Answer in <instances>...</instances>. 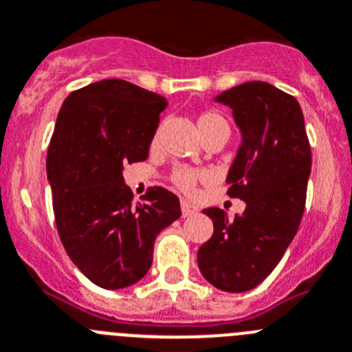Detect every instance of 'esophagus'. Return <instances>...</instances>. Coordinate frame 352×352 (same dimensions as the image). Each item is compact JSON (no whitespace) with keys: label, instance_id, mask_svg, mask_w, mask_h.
<instances>
[{"label":"esophagus","instance_id":"esophagus-1","mask_svg":"<svg viewBox=\"0 0 352 352\" xmlns=\"http://www.w3.org/2000/svg\"><path fill=\"white\" fill-rule=\"evenodd\" d=\"M180 210H182L184 217H189V215L198 214V207L191 205L189 201H182V204H180Z\"/></svg>","mask_w":352,"mask_h":352}]
</instances>
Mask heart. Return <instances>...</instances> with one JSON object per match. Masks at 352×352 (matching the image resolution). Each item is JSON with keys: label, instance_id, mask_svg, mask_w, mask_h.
Returning <instances> with one entry per match:
<instances>
[{"label": "heart", "instance_id": "obj_1", "mask_svg": "<svg viewBox=\"0 0 352 352\" xmlns=\"http://www.w3.org/2000/svg\"><path fill=\"white\" fill-rule=\"evenodd\" d=\"M198 128L201 135H204V138H207L212 133L219 131V129H228L230 131L226 119L219 112H215V110H204V112L198 113ZM157 140H160V129L154 133L153 144H157ZM207 177L208 173L204 172V170L189 168V166H177L172 172V175H170V179H172V182L175 184L180 191L186 192V195H192L196 188H198V184L207 180Z\"/></svg>", "mask_w": 352, "mask_h": 352}]
</instances>
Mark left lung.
I'll return each mask as SVG.
<instances>
[{
    "label": "left lung",
    "instance_id": "8db88e82",
    "mask_svg": "<svg viewBox=\"0 0 352 352\" xmlns=\"http://www.w3.org/2000/svg\"><path fill=\"white\" fill-rule=\"evenodd\" d=\"M215 101L230 105L242 147L228 173L230 198L245 201L228 219L223 208H205L214 235L199 247L198 267L212 286L242 293L261 284L298 231L310 175L309 137L296 98L268 82H245Z\"/></svg>",
    "mask_w": 352,
    "mask_h": 352
}]
</instances>
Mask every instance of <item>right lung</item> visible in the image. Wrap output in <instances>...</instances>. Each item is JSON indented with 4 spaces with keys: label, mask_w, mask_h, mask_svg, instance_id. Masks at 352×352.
I'll return each instance as SVG.
<instances>
[{
    "label": "right lung",
    "mask_w": 352,
    "mask_h": 352,
    "mask_svg": "<svg viewBox=\"0 0 352 352\" xmlns=\"http://www.w3.org/2000/svg\"><path fill=\"white\" fill-rule=\"evenodd\" d=\"M168 101L121 78L74 91L47 151V175L59 239L96 286L121 289L153 265L161 230L180 217L168 189L154 186L133 204L124 164L145 161Z\"/></svg>",
    "instance_id": "obj_1"
}]
</instances>
